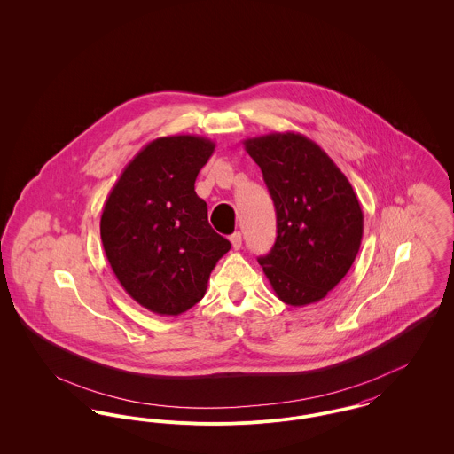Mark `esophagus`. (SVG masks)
<instances>
[{
	"mask_svg": "<svg viewBox=\"0 0 454 454\" xmlns=\"http://www.w3.org/2000/svg\"><path fill=\"white\" fill-rule=\"evenodd\" d=\"M229 239H231V242H232V247H234V249H241V246H242L241 232H234V234H232V236H231V238H229Z\"/></svg>",
	"mask_w": 454,
	"mask_h": 454,
	"instance_id": "34e87169",
	"label": "esophagus"
}]
</instances>
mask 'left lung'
I'll return each instance as SVG.
<instances>
[{"instance_id": "8db88e82", "label": "left lung", "mask_w": 454, "mask_h": 454, "mask_svg": "<svg viewBox=\"0 0 454 454\" xmlns=\"http://www.w3.org/2000/svg\"><path fill=\"white\" fill-rule=\"evenodd\" d=\"M244 148L263 172L277 215V239L258 263L280 301L324 300L349 272L362 244V207L351 184L302 134L251 137Z\"/></svg>"}]
</instances>
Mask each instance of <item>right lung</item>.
Listing matches in <instances>:
<instances>
[{
    "label": "right lung",
    "mask_w": 454,
    "mask_h": 454,
    "mask_svg": "<svg viewBox=\"0 0 454 454\" xmlns=\"http://www.w3.org/2000/svg\"><path fill=\"white\" fill-rule=\"evenodd\" d=\"M215 152L201 136L148 143L110 191L99 232L127 294L158 315H181L207 293L231 242L208 223L194 182Z\"/></svg>",
    "instance_id": "1"
}]
</instances>
